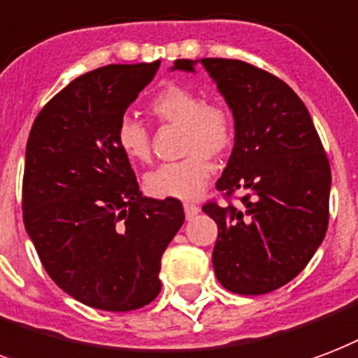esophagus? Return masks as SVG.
Wrapping results in <instances>:
<instances>
[{
    "mask_svg": "<svg viewBox=\"0 0 358 358\" xmlns=\"http://www.w3.org/2000/svg\"><path fill=\"white\" fill-rule=\"evenodd\" d=\"M184 210H186V218H193L195 214L199 213V206L193 205V203H184Z\"/></svg>",
    "mask_w": 358,
    "mask_h": 358,
    "instance_id": "obj_1",
    "label": "esophagus"
}]
</instances>
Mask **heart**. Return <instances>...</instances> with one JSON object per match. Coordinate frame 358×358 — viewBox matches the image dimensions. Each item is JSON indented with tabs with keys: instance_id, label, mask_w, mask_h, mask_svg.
Segmentation results:
<instances>
[{
	"instance_id": "heart-1",
	"label": "heart",
	"mask_w": 358,
	"mask_h": 358,
	"mask_svg": "<svg viewBox=\"0 0 358 358\" xmlns=\"http://www.w3.org/2000/svg\"><path fill=\"white\" fill-rule=\"evenodd\" d=\"M150 112L159 123L182 127L180 152L184 157L159 165L145 174V189L159 199H195L214 174L213 157L226 155L237 138V119L224 100H205L199 91L171 83L155 92ZM115 142L132 163L152 157V138L144 123L123 115L115 125Z\"/></svg>"
}]
</instances>
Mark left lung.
Returning a JSON list of instances; mask_svg holds the SVG:
<instances>
[{"mask_svg": "<svg viewBox=\"0 0 358 358\" xmlns=\"http://www.w3.org/2000/svg\"><path fill=\"white\" fill-rule=\"evenodd\" d=\"M197 60L180 58L178 70ZM237 119V138L216 189L226 205H203L218 224L213 266L229 292L260 296L301 273L328 229L330 163L300 96L282 79L233 58H203ZM245 191L241 207L231 203Z\"/></svg>", "mask_w": 358, "mask_h": 358, "instance_id": "8db88e82", "label": "left lung"}]
</instances>
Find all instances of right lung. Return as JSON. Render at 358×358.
Here are the masks:
<instances>
[{
    "label": "right lung",
    "instance_id": "1",
    "mask_svg": "<svg viewBox=\"0 0 358 358\" xmlns=\"http://www.w3.org/2000/svg\"><path fill=\"white\" fill-rule=\"evenodd\" d=\"M159 68L110 64L43 106L26 144L22 218L58 287L104 311H132L161 292V256L184 224L178 199L138 192L115 125Z\"/></svg>",
    "mask_w": 358,
    "mask_h": 358
}]
</instances>
